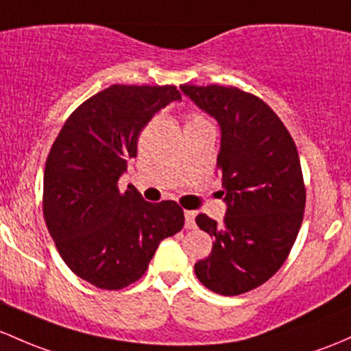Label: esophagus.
<instances>
[{
    "label": "esophagus",
    "mask_w": 351,
    "mask_h": 351,
    "mask_svg": "<svg viewBox=\"0 0 351 351\" xmlns=\"http://www.w3.org/2000/svg\"><path fill=\"white\" fill-rule=\"evenodd\" d=\"M185 227L186 228H195V213L186 210L185 212Z\"/></svg>",
    "instance_id": "34e87169"
}]
</instances>
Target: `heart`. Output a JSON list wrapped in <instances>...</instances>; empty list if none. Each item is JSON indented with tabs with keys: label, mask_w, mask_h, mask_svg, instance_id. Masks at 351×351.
Returning <instances> with one entry per match:
<instances>
[{
	"label": "heart",
	"mask_w": 351,
	"mask_h": 351,
	"mask_svg": "<svg viewBox=\"0 0 351 351\" xmlns=\"http://www.w3.org/2000/svg\"><path fill=\"white\" fill-rule=\"evenodd\" d=\"M202 124H212L208 119L204 116V114L200 112H193L188 116V121H186V129L188 128H193V126H202Z\"/></svg>",
	"instance_id": "1"
}]
</instances>
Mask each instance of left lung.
Listing matches in <instances>:
<instances>
[{
	"label": "left lung",
	"instance_id": "8db88e82",
	"mask_svg": "<svg viewBox=\"0 0 351 351\" xmlns=\"http://www.w3.org/2000/svg\"><path fill=\"white\" fill-rule=\"evenodd\" d=\"M222 131L217 168L227 213L197 225L213 237L195 264L198 281L222 296L249 293L272 278L289 256L302 223L306 186L289 131L257 95L237 87L180 86Z\"/></svg>",
	"mask_w": 351,
	"mask_h": 351
}]
</instances>
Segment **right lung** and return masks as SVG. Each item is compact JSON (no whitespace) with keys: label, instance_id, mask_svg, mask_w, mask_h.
<instances>
[{"label":"right lung","instance_id":"obj_1","mask_svg":"<svg viewBox=\"0 0 351 351\" xmlns=\"http://www.w3.org/2000/svg\"><path fill=\"white\" fill-rule=\"evenodd\" d=\"M171 101L175 86L114 84L79 106L51 145L43 175V217L73 274L117 291L146 272L160 242L185 225L176 202L149 204L117 186L138 154L139 132Z\"/></svg>","mask_w":351,"mask_h":351}]
</instances>
